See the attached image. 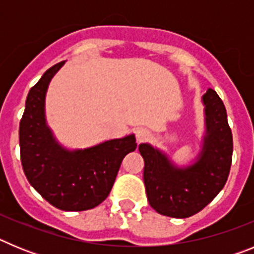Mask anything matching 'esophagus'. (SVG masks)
<instances>
[{"label": "esophagus", "instance_id": "34e87169", "mask_svg": "<svg viewBox=\"0 0 254 254\" xmlns=\"http://www.w3.org/2000/svg\"><path fill=\"white\" fill-rule=\"evenodd\" d=\"M150 136V132L147 131L146 128H138L137 131H136V140H137V142H142V141L147 140Z\"/></svg>", "mask_w": 254, "mask_h": 254}]
</instances>
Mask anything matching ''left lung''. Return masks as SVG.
Here are the masks:
<instances>
[{
    "label": "left lung",
    "instance_id": "obj_1",
    "mask_svg": "<svg viewBox=\"0 0 254 254\" xmlns=\"http://www.w3.org/2000/svg\"><path fill=\"white\" fill-rule=\"evenodd\" d=\"M205 105L202 149L194 161L178 167L150 143H140L145 161L143 182L149 203L156 212L185 219L197 214L217 196L228 181L233 156V134L223 100L208 89Z\"/></svg>",
    "mask_w": 254,
    "mask_h": 254
}]
</instances>
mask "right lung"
<instances>
[{
  "label": "right lung",
  "instance_id": "add662e5",
  "mask_svg": "<svg viewBox=\"0 0 254 254\" xmlns=\"http://www.w3.org/2000/svg\"><path fill=\"white\" fill-rule=\"evenodd\" d=\"M64 64L62 61L47 69L29 91L20 121V156L29 183L51 205L64 211H85L111 193L123 158L137 143L133 133L76 150L56 140L47 125L46 95Z\"/></svg>",
  "mask_w": 254,
  "mask_h": 254
}]
</instances>
